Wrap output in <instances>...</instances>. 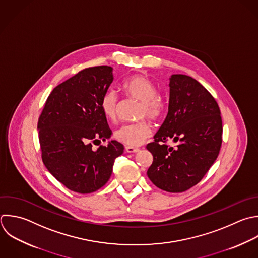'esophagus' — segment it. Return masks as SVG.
<instances>
[{"mask_svg":"<svg viewBox=\"0 0 258 258\" xmlns=\"http://www.w3.org/2000/svg\"><path fill=\"white\" fill-rule=\"evenodd\" d=\"M125 150L127 153H136L139 151V148H136V147H131V146H126L125 147Z\"/></svg>","mask_w":258,"mask_h":258,"instance_id":"1","label":"esophagus"}]
</instances>
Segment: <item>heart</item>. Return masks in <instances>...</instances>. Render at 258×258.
<instances>
[{
    "mask_svg": "<svg viewBox=\"0 0 258 258\" xmlns=\"http://www.w3.org/2000/svg\"><path fill=\"white\" fill-rule=\"evenodd\" d=\"M123 91L133 99L141 102L139 117H147L157 120L163 113L164 105L162 100L156 96L157 90L153 83L143 76H133L123 83ZM119 98L116 91L110 89L106 91L101 99V109L108 119H115L117 114ZM151 134V127L146 121L133 124L122 125L115 131V138L119 142L136 147L141 145Z\"/></svg>",
    "mask_w": 258,
    "mask_h": 258,
    "instance_id": "obj_1",
    "label": "heart"
}]
</instances>
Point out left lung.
I'll list each match as a JSON object with an SVG mask.
<instances>
[{
    "mask_svg": "<svg viewBox=\"0 0 258 258\" xmlns=\"http://www.w3.org/2000/svg\"><path fill=\"white\" fill-rule=\"evenodd\" d=\"M167 115L146 148L153 156L147 170L157 187L181 192L196 185L214 164L222 143V119L212 95L195 79L169 78ZM172 139L175 148L159 142Z\"/></svg>",
    "mask_w": 258,
    "mask_h": 258,
    "instance_id": "obj_1",
    "label": "left lung"
}]
</instances>
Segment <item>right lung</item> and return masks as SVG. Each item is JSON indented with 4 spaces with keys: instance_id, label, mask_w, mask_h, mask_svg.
I'll list each match as a JSON object with an SVG mask.
<instances>
[{
    "instance_id": "right-lung-1",
    "label": "right lung",
    "mask_w": 258,
    "mask_h": 258,
    "mask_svg": "<svg viewBox=\"0 0 258 258\" xmlns=\"http://www.w3.org/2000/svg\"><path fill=\"white\" fill-rule=\"evenodd\" d=\"M113 81L111 67L86 69L53 89L39 117L43 163L73 191L90 194L105 185L124 151L116 140L97 150L91 143L111 138L101 99Z\"/></svg>"
}]
</instances>
